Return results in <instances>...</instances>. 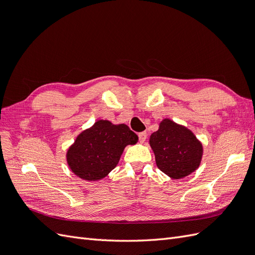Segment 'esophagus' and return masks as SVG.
I'll list each match as a JSON object with an SVG mask.
<instances>
[{
    "label": "esophagus",
    "instance_id": "esophagus-1",
    "mask_svg": "<svg viewBox=\"0 0 255 255\" xmlns=\"http://www.w3.org/2000/svg\"><path fill=\"white\" fill-rule=\"evenodd\" d=\"M138 139H139V142H144L146 139V133L145 132H141L138 134Z\"/></svg>",
    "mask_w": 255,
    "mask_h": 255
}]
</instances>
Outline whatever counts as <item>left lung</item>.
Returning a JSON list of instances; mask_svg holds the SVG:
<instances>
[{
    "mask_svg": "<svg viewBox=\"0 0 255 255\" xmlns=\"http://www.w3.org/2000/svg\"><path fill=\"white\" fill-rule=\"evenodd\" d=\"M150 145L156 166L171 179L180 180L196 171L201 164L203 145L186 127L164 119L151 134Z\"/></svg>",
    "mask_w": 255,
    "mask_h": 255,
    "instance_id": "1",
    "label": "left lung"
}]
</instances>
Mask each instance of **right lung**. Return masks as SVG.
Returning <instances> with one entry per match:
<instances>
[{
	"instance_id": "obj_1",
	"label": "right lung",
	"mask_w": 255,
	"mask_h": 255,
	"mask_svg": "<svg viewBox=\"0 0 255 255\" xmlns=\"http://www.w3.org/2000/svg\"><path fill=\"white\" fill-rule=\"evenodd\" d=\"M137 141L138 136L127 125L100 119L69 146L67 164L82 180H102L118 165L126 146Z\"/></svg>"
}]
</instances>
